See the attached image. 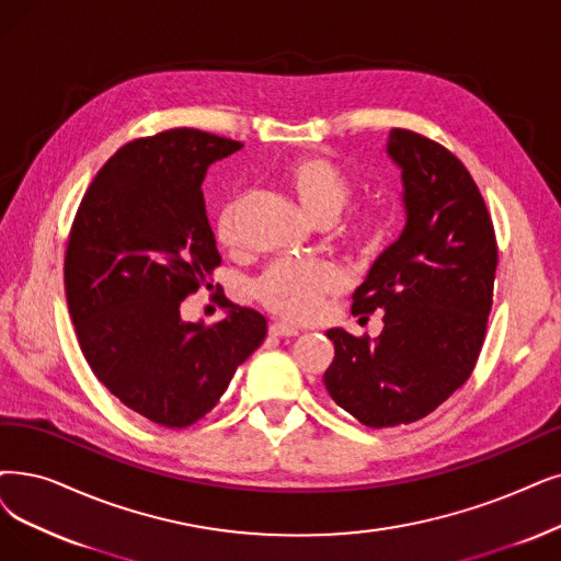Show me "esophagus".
I'll return each mask as SVG.
<instances>
[{
	"instance_id": "34e87169",
	"label": "esophagus",
	"mask_w": 561,
	"mask_h": 561,
	"mask_svg": "<svg viewBox=\"0 0 561 561\" xmlns=\"http://www.w3.org/2000/svg\"><path fill=\"white\" fill-rule=\"evenodd\" d=\"M268 333L280 335V339H289V335H299V329L287 322H272L268 324Z\"/></svg>"
}]
</instances>
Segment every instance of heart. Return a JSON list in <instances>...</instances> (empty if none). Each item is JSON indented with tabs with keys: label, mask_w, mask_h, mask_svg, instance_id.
<instances>
[{
	"label": "heart",
	"mask_w": 561,
	"mask_h": 561,
	"mask_svg": "<svg viewBox=\"0 0 561 561\" xmlns=\"http://www.w3.org/2000/svg\"><path fill=\"white\" fill-rule=\"evenodd\" d=\"M285 184L293 188L304 211L318 222H333L347 207L352 186L347 174L327 156L304 153L283 168ZM239 211L241 197L228 199L216 216V239L222 245H237L239 241ZM385 222L375 209L354 211L343 226L345 239L354 245L377 243L382 237ZM341 285L335 266L324 260H278L268 264L253 280L255 299L268 310L287 320H308L320 310L322 301Z\"/></svg>",
	"instance_id": "b5f03b06"
}]
</instances>
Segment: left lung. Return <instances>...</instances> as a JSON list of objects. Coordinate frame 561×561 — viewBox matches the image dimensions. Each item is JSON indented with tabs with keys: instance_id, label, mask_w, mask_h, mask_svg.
Listing matches in <instances>:
<instances>
[{
	"instance_id": "left-lung-1",
	"label": "left lung",
	"mask_w": 561,
	"mask_h": 561,
	"mask_svg": "<svg viewBox=\"0 0 561 561\" xmlns=\"http://www.w3.org/2000/svg\"><path fill=\"white\" fill-rule=\"evenodd\" d=\"M387 151L402 170L408 226L356 287L352 312L385 310L379 339L329 329L335 356L324 387L368 428L435 412L472 375L497 272L485 199L458 156L408 128Z\"/></svg>"
}]
</instances>
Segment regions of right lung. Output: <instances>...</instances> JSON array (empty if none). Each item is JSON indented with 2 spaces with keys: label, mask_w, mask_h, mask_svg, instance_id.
<instances>
[{
  "label": "right lung",
  "mask_w": 561,
  "mask_h": 561,
  "mask_svg": "<svg viewBox=\"0 0 561 561\" xmlns=\"http://www.w3.org/2000/svg\"><path fill=\"white\" fill-rule=\"evenodd\" d=\"M243 145L197 128L126 142L82 195L66 241L64 287L89 368L140 416L188 428L216 408L264 341L257 310L226 304L214 324L179 306L220 264L203 182Z\"/></svg>",
  "instance_id": "obj_1"
}]
</instances>
